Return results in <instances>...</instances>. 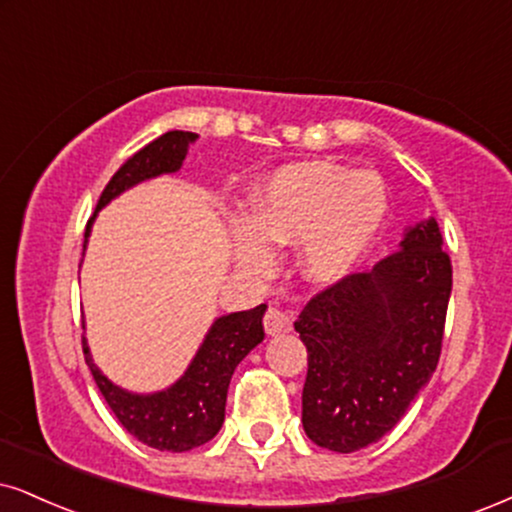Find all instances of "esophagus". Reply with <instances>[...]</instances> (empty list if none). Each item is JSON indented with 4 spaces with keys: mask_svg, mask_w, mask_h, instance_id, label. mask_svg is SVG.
I'll use <instances>...</instances> for the list:
<instances>
[{
    "mask_svg": "<svg viewBox=\"0 0 512 512\" xmlns=\"http://www.w3.org/2000/svg\"><path fill=\"white\" fill-rule=\"evenodd\" d=\"M263 327H266L268 334H285L292 330V318L282 308L270 306L266 311V318H263Z\"/></svg>",
    "mask_w": 512,
    "mask_h": 512,
    "instance_id": "34e87169",
    "label": "esophagus"
}]
</instances>
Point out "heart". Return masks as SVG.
<instances>
[{"label":"heart","mask_w":512,"mask_h":512,"mask_svg":"<svg viewBox=\"0 0 512 512\" xmlns=\"http://www.w3.org/2000/svg\"><path fill=\"white\" fill-rule=\"evenodd\" d=\"M384 218L387 189L377 173H346L327 161L294 163L256 192L242 258L251 268H268V246L306 242V275L334 282L368 254Z\"/></svg>","instance_id":"1"}]
</instances>
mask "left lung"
<instances>
[{
    "mask_svg": "<svg viewBox=\"0 0 512 512\" xmlns=\"http://www.w3.org/2000/svg\"><path fill=\"white\" fill-rule=\"evenodd\" d=\"M453 285L437 220L415 225L370 273L308 299L294 330L308 351L304 430L337 453L380 441L437 370Z\"/></svg>",
    "mask_w": 512,
    "mask_h": 512,
    "instance_id": "1",
    "label": "left lung"
}]
</instances>
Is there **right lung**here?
<instances>
[{"instance_id":"1","label":"right lung","mask_w":512,"mask_h":512,"mask_svg":"<svg viewBox=\"0 0 512 512\" xmlns=\"http://www.w3.org/2000/svg\"><path fill=\"white\" fill-rule=\"evenodd\" d=\"M194 140H197L194 132L170 130L135 151L104 187L97 201V211L123 189L154 175L178 170L187 154V144ZM92 220L94 216L87 220L85 242L90 237ZM263 313H266V304L218 318L185 377H180L170 389L151 396L128 394L106 380L92 363L85 339H82V353L113 415L132 437L159 451H192L216 437L223 425L232 372L246 353L263 342Z\"/></svg>"}]
</instances>
